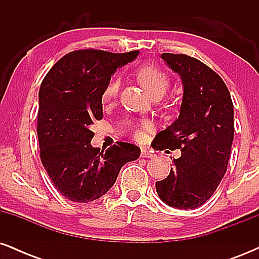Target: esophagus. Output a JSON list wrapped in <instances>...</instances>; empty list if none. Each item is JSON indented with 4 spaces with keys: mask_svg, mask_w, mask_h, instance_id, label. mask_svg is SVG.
I'll use <instances>...</instances> for the list:
<instances>
[{
    "mask_svg": "<svg viewBox=\"0 0 259 259\" xmlns=\"http://www.w3.org/2000/svg\"><path fill=\"white\" fill-rule=\"evenodd\" d=\"M141 157H144V158H152V157H154V154L152 151H148L146 147H142L141 148Z\"/></svg>",
    "mask_w": 259,
    "mask_h": 259,
    "instance_id": "obj_1",
    "label": "esophagus"
}]
</instances>
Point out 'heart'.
<instances>
[{"label":"heart","instance_id":"1","mask_svg":"<svg viewBox=\"0 0 259 259\" xmlns=\"http://www.w3.org/2000/svg\"><path fill=\"white\" fill-rule=\"evenodd\" d=\"M136 79L146 89L148 94L151 96H162L169 86V76L167 73L163 72L159 67L154 64H144L138 68L135 73ZM120 89V79L118 76H113V78L107 82L102 92V101L103 103H112L114 102L115 99L118 97ZM134 135L139 136L140 132L135 126L130 127Z\"/></svg>","mask_w":259,"mask_h":259}]
</instances>
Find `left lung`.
Returning <instances> with one entry per match:
<instances>
[{
    "label": "left lung",
    "mask_w": 259,
    "mask_h": 259,
    "mask_svg": "<svg viewBox=\"0 0 259 259\" xmlns=\"http://www.w3.org/2000/svg\"><path fill=\"white\" fill-rule=\"evenodd\" d=\"M184 86L179 118L157 134L154 148L180 150L165 179L157 181L162 201L180 209L200 207L214 191L228 168L234 139V107L221 76L187 55L162 53Z\"/></svg>",
    "instance_id": "8db88e82"
}]
</instances>
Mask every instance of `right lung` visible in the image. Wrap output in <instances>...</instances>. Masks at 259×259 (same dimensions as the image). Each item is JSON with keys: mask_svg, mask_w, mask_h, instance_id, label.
<instances>
[{"mask_svg": "<svg viewBox=\"0 0 259 259\" xmlns=\"http://www.w3.org/2000/svg\"><path fill=\"white\" fill-rule=\"evenodd\" d=\"M138 51L112 53L76 50L46 74L38 91L40 158L56 189L69 201L100 198L117 180L120 168L139 158L140 147L118 141L106 151L91 146L90 125L102 119V92L118 67Z\"/></svg>", "mask_w": 259, "mask_h": 259, "instance_id": "add662e5", "label": "right lung"}]
</instances>
